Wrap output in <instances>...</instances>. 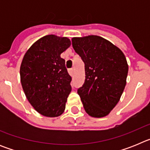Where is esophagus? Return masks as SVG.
Returning a JSON list of instances; mask_svg holds the SVG:
<instances>
[{
    "label": "esophagus",
    "mask_w": 150,
    "mask_h": 150,
    "mask_svg": "<svg viewBox=\"0 0 150 150\" xmlns=\"http://www.w3.org/2000/svg\"><path fill=\"white\" fill-rule=\"evenodd\" d=\"M68 72L71 76H73V74H74V69H70V70L68 71Z\"/></svg>",
    "instance_id": "esophagus-1"
}]
</instances>
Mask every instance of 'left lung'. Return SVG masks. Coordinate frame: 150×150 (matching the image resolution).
Returning a JSON list of instances; mask_svg holds the SVG:
<instances>
[{"instance_id":"left-lung-1","label":"left lung","mask_w":150,"mask_h":150,"mask_svg":"<svg viewBox=\"0 0 150 150\" xmlns=\"http://www.w3.org/2000/svg\"><path fill=\"white\" fill-rule=\"evenodd\" d=\"M72 46L85 64L86 79L77 89L85 110L92 117L107 116L126 85L125 56L117 46L96 35L72 38Z\"/></svg>"}]
</instances>
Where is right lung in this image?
I'll return each mask as SVG.
<instances>
[{"label":"right lung","instance_id":"obj_1","mask_svg":"<svg viewBox=\"0 0 150 150\" xmlns=\"http://www.w3.org/2000/svg\"><path fill=\"white\" fill-rule=\"evenodd\" d=\"M71 46L67 38L46 35L24 55L20 67L22 88L30 104L48 117L62 114L71 91V76L61 54Z\"/></svg>","mask_w":150,"mask_h":150}]
</instances>
